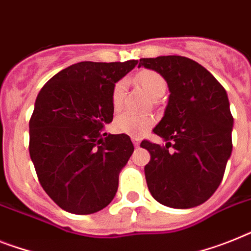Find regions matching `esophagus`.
Returning <instances> with one entry per match:
<instances>
[{
	"label": "esophagus",
	"instance_id": "34e87169",
	"mask_svg": "<svg viewBox=\"0 0 251 251\" xmlns=\"http://www.w3.org/2000/svg\"><path fill=\"white\" fill-rule=\"evenodd\" d=\"M132 142H133V145L136 146V148L140 146V138L138 137H132Z\"/></svg>",
	"mask_w": 251,
	"mask_h": 251
}]
</instances>
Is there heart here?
<instances>
[{
	"instance_id": "b5f03b06",
	"label": "heart",
	"mask_w": 251,
	"mask_h": 251,
	"mask_svg": "<svg viewBox=\"0 0 251 251\" xmlns=\"http://www.w3.org/2000/svg\"><path fill=\"white\" fill-rule=\"evenodd\" d=\"M140 84L152 100L160 99L167 91V83L164 78L152 70H142L136 76ZM126 97V80H119L115 83L111 93V102L114 110L118 111L123 107ZM152 126V118L149 115H136L132 113H123L114 119L113 127L118 133H126L130 136H141Z\"/></svg>"
}]
</instances>
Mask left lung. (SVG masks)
<instances>
[{"label":"left lung","mask_w":251,"mask_h":251,"mask_svg":"<svg viewBox=\"0 0 251 251\" xmlns=\"http://www.w3.org/2000/svg\"><path fill=\"white\" fill-rule=\"evenodd\" d=\"M138 66L160 74L171 92L152 129L165 145L141 142L151 155L145 167L149 190L165 206H198L218 188L232 152L227 92L204 66L183 56L141 59Z\"/></svg>","instance_id":"left-lung-1"}]
</instances>
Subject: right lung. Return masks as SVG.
Segmentation results:
<instances>
[{"label":"right lung","mask_w":251,"mask_h":251,"mask_svg":"<svg viewBox=\"0 0 251 251\" xmlns=\"http://www.w3.org/2000/svg\"><path fill=\"white\" fill-rule=\"evenodd\" d=\"M137 60L82 61L51 78L29 122V154L39 183L60 208L92 214L110 204L134 148L127 134H107L111 93Z\"/></svg>","instance_id":"obj_1"}]
</instances>
